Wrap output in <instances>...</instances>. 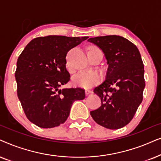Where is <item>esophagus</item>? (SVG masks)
Instances as JSON below:
<instances>
[{"mask_svg":"<svg viewBox=\"0 0 161 161\" xmlns=\"http://www.w3.org/2000/svg\"><path fill=\"white\" fill-rule=\"evenodd\" d=\"M91 93H92V91H91V90H88V89L85 90V94H86V95H88V94Z\"/></svg>","mask_w":161,"mask_h":161,"instance_id":"1","label":"esophagus"}]
</instances>
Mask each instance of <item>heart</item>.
Returning <instances> with one entry per match:
<instances>
[{
    "label": "heart",
    "mask_w": 161,
    "mask_h": 161,
    "mask_svg": "<svg viewBox=\"0 0 161 161\" xmlns=\"http://www.w3.org/2000/svg\"><path fill=\"white\" fill-rule=\"evenodd\" d=\"M95 46H92L90 49H96ZM68 70L71 71V69L69 68ZM102 79V76L98 73L91 70H83L79 72L74 76L73 82L76 86L83 87V88H89L93 87V85L98 84Z\"/></svg>",
    "instance_id": "1"
}]
</instances>
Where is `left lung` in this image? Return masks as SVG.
<instances>
[{"instance_id":"obj_1","label":"left lung","mask_w":161,"mask_h":161,"mask_svg":"<svg viewBox=\"0 0 161 161\" xmlns=\"http://www.w3.org/2000/svg\"><path fill=\"white\" fill-rule=\"evenodd\" d=\"M87 41L102 49L108 65L105 80L93 90L102 105L90 113L102 127L119 129L130 123L143 100L144 67L140 52L121 36L91 37Z\"/></svg>"}]
</instances>
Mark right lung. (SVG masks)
<instances>
[{
    "label": "right lung",
    "mask_w": 161,
    "mask_h": 161,
    "mask_svg": "<svg viewBox=\"0 0 161 161\" xmlns=\"http://www.w3.org/2000/svg\"><path fill=\"white\" fill-rule=\"evenodd\" d=\"M88 37L49 35L34 38L17 61V93L27 119L41 128L58 127L67 120L73 102L85 90L60 89L70 80L66 54Z\"/></svg>",
    "instance_id": "obj_1"
}]
</instances>
